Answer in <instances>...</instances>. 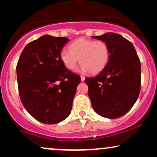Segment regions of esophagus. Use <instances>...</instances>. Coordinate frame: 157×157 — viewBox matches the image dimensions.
I'll use <instances>...</instances> for the list:
<instances>
[{
    "mask_svg": "<svg viewBox=\"0 0 157 157\" xmlns=\"http://www.w3.org/2000/svg\"><path fill=\"white\" fill-rule=\"evenodd\" d=\"M81 78V81H84L85 80V77L84 76H80Z\"/></svg>",
    "mask_w": 157,
    "mask_h": 157,
    "instance_id": "34e87169",
    "label": "esophagus"
}]
</instances>
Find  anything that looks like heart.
Here are the masks:
<instances>
[{
	"label": "heart",
	"mask_w": 157,
	"mask_h": 157,
	"mask_svg": "<svg viewBox=\"0 0 157 157\" xmlns=\"http://www.w3.org/2000/svg\"><path fill=\"white\" fill-rule=\"evenodd\" d=\"M110 50L105 41L78 38L69 45V51L63 50L60 60L68 70H74L80 61L81 70L97 74L105 68L109 60Z\"/></svg>",
	"instance_id": "b5f03b06"
}]
</instances>
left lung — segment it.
Listing matches in <instances>:
<instances>
[{"instance_id":"left-lung-1","label":"left lung","mask_w":157,"mask_h":157,"mask_svg":"<svg viewBox=\"0 0 157 157\" xmlns=\"http://www.w3.org/2000/svg\"><path fill=\"white\" fill-rule=\"evenodd\" d=\"M92 37L108 44L110 57L97 76L85 79L88 94L97 113L105 118H119L133 107L140 94V58L133 44L120 35L109 32Z\"/></svg>"}]
</instances>
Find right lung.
I'll list each match as a JSON object with an SVG mask.
<instances>
[{"label": "right lung", "instance_id": "add662e5", "mask_svg": "<svg viewBox=\"0 0 157 157\" xmlns=\"http://www.w3.org/2000/svg\"><path fill=\"white\" fill-rule=\"evenodd\" d=\"M66 37L44 35L28 44L19 57L17 80L21 102L46 124L58 123L71 113L80 75L64 66L60 53Z\"/></svg>", "mask_w": 157, "mask_h": 157}]
</instances>
